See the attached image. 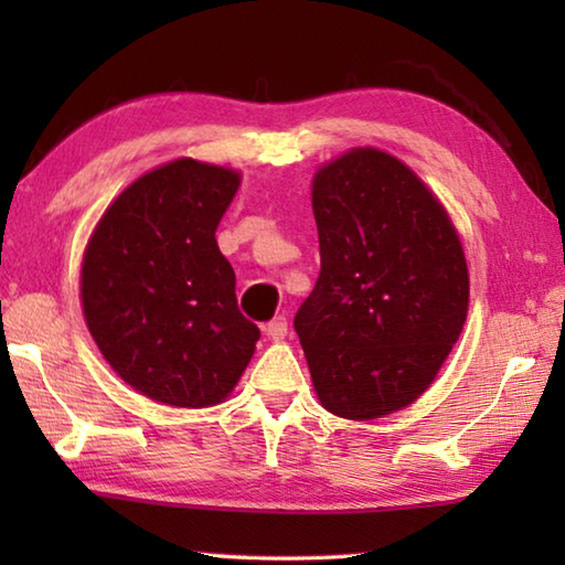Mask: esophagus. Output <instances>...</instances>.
I'll use <instances>...</instances> for the list:
<instances>
[{
  "label": "esophagus",
  "mask_w": 565,
  "mask_h": 565,
  "mask_svg": "<svg viewBox=\"0 0 565 565\" xmlns=\"http://www.w3.org/2000/svg\"><path fill=\"white\" fill-rule=\"evenodd\" d=\"M286 333H289V321H286V317H276L266 323V337L269 339L281 341L286 339Z\"/></svg>",
  "instance_id": "obj_1"
}]
</instances>
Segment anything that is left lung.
<instances>
[{
  "mask_svg": "<svg viewBox=\"0 0 565 565\" xmlns=\"http://www.w3.org/2000/svg\"><path fill=\"white\" fill-rule=\"evenodd\" d=\"M311 202L321 271L294 329L313 388L337 416H386L424 394L461 337V242L424 181L379 149L323 167Z\"/></svg>",
  "mask_w": 565,
  "mask_h": 565,
  "instance_id": "8db88e82",
  "label": "left lung"
}]
</instances>
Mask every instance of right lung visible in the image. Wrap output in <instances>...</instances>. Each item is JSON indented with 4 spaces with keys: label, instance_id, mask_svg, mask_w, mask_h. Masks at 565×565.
I'll use <instances>...</instances> for the list:
<instances>
[{
    "label": "right lung",
    "instance_id": "add662e5",
    "mask_svg": "<svg viewBox=\"0 0 565 565\" xmlns=\"http://www.w3.org/2000/svg\"><path fill=\"white\" fill-rule=\"evenodd\" d=\"M236 189L232 169L171 161L121 191L84 254V319L102 356L161 404H218L262 337L216 244Z\"/></svg>",
    "mask_w": 565,
    "mask_h": 565
}]
</instances>
